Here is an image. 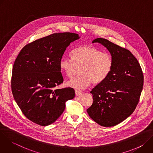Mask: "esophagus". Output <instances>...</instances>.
<instances>
[{"label":"esophagus","mask_w":153,"mask_h":153,"mask_svg":"<svg viewBox=\"0 0 153 153\" xmlns=\"http://www.w3.org/2000/svg\"><path fill=\"white\" fill-rule=\"evenodd\" d=\"M75 94H76V96H80L82 94V92H80V91H75Z\"/></svg>","instance_id":"1"}]
</instances>
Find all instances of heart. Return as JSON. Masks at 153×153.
Returning a JSON list of instances; mask_svg holds the SVG:
<instances>
[{"label":"heart","instance_id":"b5f03b06","mask_svg":"<svg viewBox=\"0 0 153 153\" xmlns=\"http://www.w3.org/2000/svg\"><path fill=\"white\" fill-rule=\"evenodd\" d=\"M114 65L112 56L93 46H82L72 52V59L63 56L59 67L68 77H73L80 68L81 76L68 80L66 85L76 90H83L93 82L99 83L110 74Z\"/></svg>","mask_w":153,"mask_h":153}]
</instances>
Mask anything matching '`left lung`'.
<instances>
[{
  "label": "left lung",
  "instance_id": "left-lung-1",
  "mask_svg": "<svg viewBox=\"0 0 153 153\" xmlns=\"http://www.w3.org/2000/svg\"><path fill=\"white\" fill-rule=\"evenodd\" d=\"M95 42L106 48L114 65L110 74L91 91L93 102L86 111L99 125L111 127L135 110L143 88V75L138 60L129 50L103 38L92 42Z\"/></svg>",
  "mask_w": 153,
  "mask_h": 153
}]
</instances>
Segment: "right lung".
Returning <instances> with one entry per match:
<instances>
[{
	"label": "right lung",
	"mask_w": 153,
	"mask_h": 153,
	"mask_svg": "<svg viewBox=\"0 0 153 153\" xmlns=\"http://www.w3.org/2000/svg\"><path fill=\"white\" fill-rule=\"evenodd\" d=\"M80 37L72 33H54L25 45L13 67L11 90L25 116L41 126L54 123L65 102L75 96L72 88L54 89L63 82L59 62L70 43Z\"/></svg>",
	"instance_id": "right-lung-1"
}]
</instances>
